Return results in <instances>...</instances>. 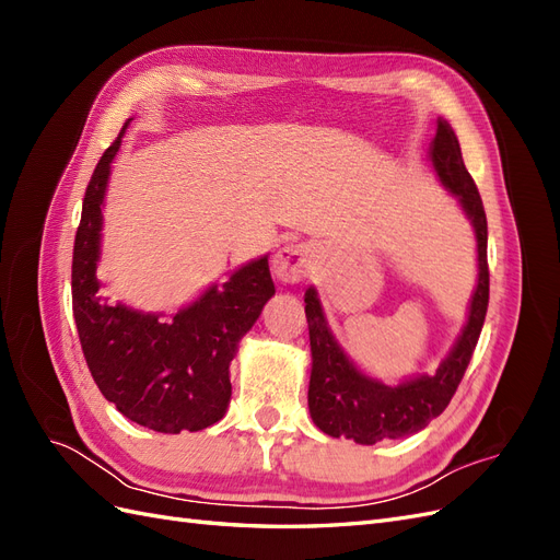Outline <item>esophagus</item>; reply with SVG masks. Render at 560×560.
<instances>
[{
	"instance_id": "34e87169",
	"label": "esophagus",
	"mask_w": 560,
	"mask_h": 560,
	"mask_svg": "<svg viewBox=\"0 0 560 560\" xmlns=\"http://www.w3.org/2000/svg\"><path fill=\"white\" fill-rule=\"evenodd\" d=\"M313 247L306 243L299 245H284L273 259V273L282 284L301 282L311 273L313 266Z\"/></svg>"
}]
</instances>
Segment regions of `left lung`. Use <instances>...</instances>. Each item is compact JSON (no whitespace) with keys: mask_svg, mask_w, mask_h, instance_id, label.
Instances as JSON below:
<instances>
[{"mask_svg":"<svg viewBox=\"0 0 560 560\" xmlns=\"http://www.w3.org/2000/svg\"><path fill=\"white\" fill-rule=\"evenodd\" d=\"M430 161L446 191H451L477 238V287H474L467 322L457 334L451 352L434 374H416L397 385H385L354 366L338 346L327 322L319 294L311 284L306 290V317L311 334V385L308 409L315 425L329 436H346L371 446L383 439H401L425 430L430 420L442 413L460 385L465 369L477 348L488 311V224L483 202L471 175L467 173L460 142L448 121L439 118L430 144Z\"/></svg>","mask_w":560,"mask_h":560,"instance_id":"left-lung-1","label":"left lung"}]
</instances>
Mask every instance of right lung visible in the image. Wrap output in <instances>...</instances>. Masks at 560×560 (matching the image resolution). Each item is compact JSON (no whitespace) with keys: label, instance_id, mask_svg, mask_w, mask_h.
Returning <instances> with one entry per match:
<instances>
[{"label":"right lung","instance_id":"obj_1","mask_svg":"<svg viewBox=\"0 0 560 560\" xmlns=\"http://www.w3.org/2000/svg\"><path fill=\"white\" fill-rule=\"evenodd\" d=\"M132 118L95 165L83 196L72 257V308L81 350L100 393L128 420L163 434L198 432L222 420L231 401V360L276 294L268 254L235 268L224 284L177 313H144L100 296L103 208L112 161Z\"/></svg>","mask_w":560,"mask_h":560}]
</instances>
